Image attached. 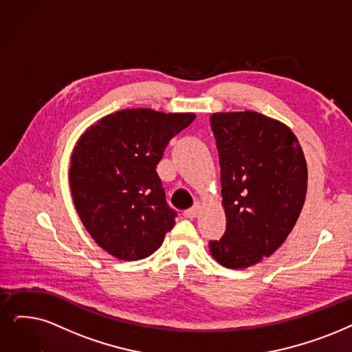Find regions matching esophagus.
Here are the masks:
<instances>
[{
  "instance_id": "obj_1",
  "label": "esophagus",
  "mask_w": 352,
  "mask_h": 352,
  "mask_svg": "<svg viewBox=\"0 0 352 352\" xmlns=\"http://www.w3.org/2000/svg\"><path fill=\"white\" fill-rule=\"evenodd\" d=\"M201 214V205H193L190 209H188V210H185V217L186 218H190V219H193V218H196Z\"/></svg>"
}]
</instances>
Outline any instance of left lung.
Wrapping results in <instances>:
<instances>
[{"instance_id":"8db88e82","label":"left lung","mask_w":352,"mask_h":352,"mask_svg":"<svg viewBox=\"0 0 352 352\" xmlns=\"http://www.w3.org/2000/svg\"><path fill=\"white\" fill-rule=\"evenodd\" d=\"M210 127L227 230L209 251L227 269H247L272 256L296 223L307 189L306 159L285 122L256 111L214 112Z\"/></svg>"}]
</instances>
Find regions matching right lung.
<instances>
[{
	"instance_id": "right-lung-1",
	"label": "right lung",
	"mask_w": 352,
	"mask_h": 352,
	"mask_svg": "<svg viewBox=\"0 0 352 352\" xmlns=\"http://www.w3.org/2000/svg\"><path fill=\"white\" fill-rule=\"evenodd\" d=\"M195 112L127 108L98 120L70 156L69 186L95 243L118 260L151 256L175 225L156 167Z\"/></svg>"
}]
</instances>
